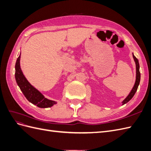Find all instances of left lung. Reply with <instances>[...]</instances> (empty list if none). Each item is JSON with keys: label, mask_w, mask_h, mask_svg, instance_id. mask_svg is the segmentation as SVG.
Segmentation results:
<instances>
[{"label": "left lung", "mask_w": 151, "mask_h": 151, "mask_svg": "<svg viewBox=\"0 0 151 151\" xmlns=\"http://www.w3.org/2000/svg\"><path fill=\"white\" fill-rule=\"evenodd\" d=\"M133 57L134 59V61L135 62V65H136V81H135V83L134 84V86L133 89H132L131 92L130 93V94L128 95V96L123 100V102H122V104H124L127 103L129 102L130 100L133 98V96H134V94H135L138 88V86L139 85L140 83V70H139V60L133 54Z\"/></svg>", "instance_id": "1"}]
</instances>
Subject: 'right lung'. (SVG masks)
<instances>
[{
  "label": "right lung",
  "mask_w": 151,
  "mask_h": 151,
  "mask_svg": "<svg viewBox=\"0 0 151 151\" xmlns=\"http://www.w3.org/2000/svg\"><path fill=\"white\" fill-rule=\"evenodd\" d=\"M21 54L17 58L15 65V78L17 85L28 101L39 108H49L57 103L48 99L39 91L32 86L22 74L20 67Z\"/></svg>",
  "instance_id": "obj_1"
}]
</instances>
